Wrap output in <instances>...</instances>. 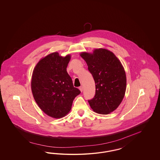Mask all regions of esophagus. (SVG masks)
Returning <instances> with one entry per match:
<instances>
[{"label":"esophagus","mask_w":160,"mask_h":160,"mask_svg":"<svg viewBox=\"0 0 160 160\" xmlns=\"http://www.w3.org/2000/svg\"><path fill=\"white\" fill-rule=\"evenodd\" d=\"M79 90L82 92V90H83V87L82 86H80V87H79Z\"/></svg>","instance_id":"1"}]
</instances>
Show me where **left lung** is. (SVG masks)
Instances as JSON below:
<instances>
[{"label": "left lung", "instance_id": "8db88e82", "mask_svg": "<svg viewBox=\"0 0 160 160\" xmlns=\"http://www.w3.org/2000/svg\"><path fill=\"white\" fill-rule=\"evenodd\" d=\"M96 84L94 97L88 102L94 112L108 114L120 104L126 90V75L121 62L112 52L98 48L80 54Z\"/></svg>", "mask_w": 160, "mask_h": 160}]
</instances>
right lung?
I'll list each match as a JSON object with an SVG mask.
<instances>
[{"mask_svg":"<svg viewBox=\"0 0 160 160\" xmlns=\"http://www.w3.org/2000/svg\"><path fill=\"white\" fill-rule=\"evenodd\" d=\"M70 56L63 58L58 52L41 59L34 68L31 87L34 100L48 116L59 118L72 108L74 98L81 92L73 86L66 68Z\"/></svg>","mask_w":160,"mask_h":160,"instance_id":"1","label":"right lung"}]
</instances>
